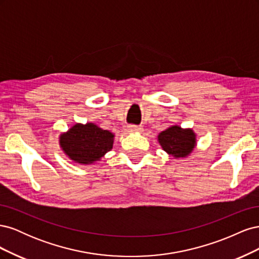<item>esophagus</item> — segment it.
<instances>
[{"label": "esophagus", "mask_w": 259, "mask_h": 259, "mask_svg": "<svg viewBox=\"0 0 259 259\" xmlns=\"http://www.w3.org/2000/svg\"><path fill=\"white\" fill-rule=\"evenodd\" d=\"M128 131L133 133H140L143 131V126H140V125H128Z\"/></svg>", "instance_id": "34e87169"}]
</instances>
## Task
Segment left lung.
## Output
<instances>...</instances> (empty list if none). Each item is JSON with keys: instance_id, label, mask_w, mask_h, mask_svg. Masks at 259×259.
I'll return each instance as SVG.
<instances>
[{"instance_id": "left-lung-1", "label": "left lung", "mask_w": 259, "mask_h": 259, "mask_svg": "<svg viewBox=\"0 0 259 259\" xmlns=\"http://www.w3.org/2000/svg\"><path fill=\"white\" fill-rule=\"evenodd\" d=\"M159 143L167 153L174 155L175 158H184L193 150L195 135L192 130L171 126L160 133Z\"/></svg>"}]
</instances>
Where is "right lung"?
I'll return each instance as SVG.
<instances>
[{
	"label": "right lung",
	"instance_id": "add662e5",
	"mask_svg": "<svg viewBox=\"0 0 259 259\" xmlns=\"http://www.w3.org/2000/svg\"><path fill=\"white\" fill-rule=\"evenodd\" d=\"M113 134L93 123L75 124L60 136V146L70 159L82 164H91L110 151Z\"/></svg>",
	"mask_w": 259,
	"mask_h": 259
}]
</instances>
